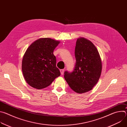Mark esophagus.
I'll list each match as a JSON object with an SVG mask.
<instances>
[{
  "label": "esophagus",
  "instance_id": "esophagus-1",
  "mask_svg": "<svg viewBox=\"0 0 127 127\" xmlns=\"http://www.w3.org/2000/svg\"><path fill=\"white\" fill-rule=\"evenodd\" d=\"M60 73H61V74L62 75H63V73H64V69H60Z\"/></svg>",
  "mask_w": 127,
  "mask_h": 127
}]
</instances>
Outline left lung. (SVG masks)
Wrapping results in <instances>:
<instances>
[{
	"label": "left lung",
	"instance_id": "8db88e82",
	"mask_svg": "<svg viewBox=\"0 0 127 127\" xmlns=\"http://www.w3.org/2000/svg\"><path fill=\"white\" fill-rule=\"evenodd\" d=\"M75 56L76 65L72 72L65 71L64 78L70 87L78 94L91 90L97 83L102 70V62L98 51L88 40L77 39Z\"/></svg>",
	"mask_w": 127,
	"mask_h": 127
}]
</instances>
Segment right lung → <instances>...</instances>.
I'll list each match as a JSON object with an SVG mask.
<instances>
[{"label": "right lung", "instance_id": "obj_1", "mask_svg": "<svg viewBox=\"0 0 127 127\" xmlns=\"http://www.w3.org/2000/svg\"><path fill=\"white\" fill-rule=\"evenodd\" d=\"M60 43L49 38H40L27 49L22 68L25 79L29 85L38 89L44 88L60 75L53 54Z\"/></svg>", "mask_w": 127, "mask_h": 127}]
</instances>
